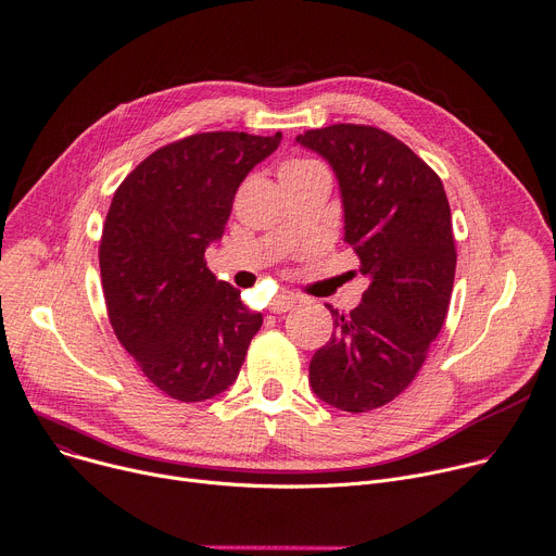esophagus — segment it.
Instances as JSON below:
<instances>
[{"label":"esophagus","instance_id":"34e87169","mask_svg":"<svg viewBox=\"0 0 556 556\" xmlns=\"http://www.w3.org/2000/svg\"><path fill=\"white\" fill-rule=\"evenodd\" d=\"M294 304H298V294H292V292H279L277 298L273 300L270 308H273V313H286V311H290Z\"/></svg>","mask_w":556,"mask_h":556}]
</instances>
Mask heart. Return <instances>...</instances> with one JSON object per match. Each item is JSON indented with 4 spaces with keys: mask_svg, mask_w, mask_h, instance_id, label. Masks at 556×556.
Returning <instances> with one entry per match:
<instances>
[{
    "mask_svg": "<svg viewBox=\"0 0 556 556\" xmlns=\"http://www.w3.org/2000/svg\"><path fill=\"white\" fill-rule=\"evenodd\" d=\"M317 169H324L317 161H311V159H292V161L283 163V167H281V178L304 176V174H311V172H317Z\"/></svg>",
    "mask_w": 556,
    "mask_h": 556,
    "instance_id": "b5f03b06",
    "label": "heart"
}]
</instances>
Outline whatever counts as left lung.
Returning <instances> with one entry per match:
<instances>
[{
	"mask_svg": "<svg viewBox=\"0 0 556 556\" xmlns=\"http://www.w3.org/2000/svg\"><path fill=\"white\" fill-rule=\"evenodd\" d=\"M340 182L344 241L371 279L349 315L332 306L311 387L336 409L364 414L414 382L445 324L456 273L452 210L438 174L391 134L330 125L298 136Z\"/></svg>",
	"mask_w": 556,
	"mask_h": 556,
	"instance_id": "left-lung-1",
	"label": "left lung"
}]
</instances>
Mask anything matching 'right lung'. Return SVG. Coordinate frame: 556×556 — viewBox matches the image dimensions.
<instances>
[{"instance_id": "add662e5", "label": "right lung", "mask_w": 556, "mask_h": 556, "mask_svg": "<svg viewBox=\"0 0 556 556\" xmlns=\"http://www.w3.org/2000/svg\"><path fill=\"white\" fill-rule=\"evenodd\" d=\"M281 134L207 131L147 156L109 205L100 277L118 342L154 387L180 402L224 393L239 376L262 313L218 281L205 248L224 237L248 172Z\"/></svg>"}]
</instances>
